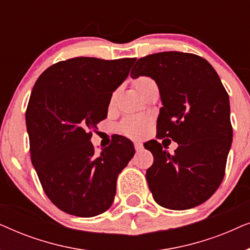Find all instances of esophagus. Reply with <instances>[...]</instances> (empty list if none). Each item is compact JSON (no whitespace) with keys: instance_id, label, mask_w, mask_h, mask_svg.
Listing matches in <instances>:
<instances>
[{"instance_id":"obj_1","label":"esophagus","mask_w":250,"mask_h":250,"mask_svg":"<svg viewBox=\"0 0 250 250\" xmlns=\"http://www.w3.org/2000/svg\"><path fill=\"white\" fill-rule=\"evenodd\" d=\"M134 148L136 151H141V150L143 149V145L141 142H134Z\"/></svg>"}]
</instances>
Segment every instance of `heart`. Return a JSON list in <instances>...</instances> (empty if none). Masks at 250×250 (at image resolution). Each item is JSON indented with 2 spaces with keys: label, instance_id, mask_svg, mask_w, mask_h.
Here are the masks:
<instances>
[{
  "label": "heart",
  "instance_id": "1",
  "mask_svg": "<svg viewBox=\"0 0 250 250\" xmlns=\"http://www.w3.org/2000/svg\"><path fill=\"white\" fill-rule=\"evenodd\" d=\"M155 83L151 78L146 76H140L134 81V87L135 90L139 92L140 94L142 93V91L145 90L146 87H148L149 85ZM114 101V97L111 98V102ZM149 125L148 118L142 117V116H131V117L125 118L123 121L121 125L122 132L124 133L126 136L132 139H138L141 138V136L145 134Z\"/></svg>",
  "mask_w": 250,
  "mask_h": 250
}]
</instances>
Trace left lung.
I'll list each match as a JSON object with an SVG mask.
<instances>
[{
  "mask_svg": "<svg viewBox=\"0 0 250 250\" xmlns=\"http://www.w3.org/2000/svg\"><path fill=\"white\" fill-rule=\"evenodd\" d=\"M131 76L155 80L163 102L157 138L179 145L170 155L156 140L145 143L153 156L146 174L153 199L174 210L205 203L223 181L232 143L230 101L217 73L204 58L169 51L139 59Z\"/></svg>",
  "mask_w": 250,
  "mask_h": 250,
  "instance_id": "8db88e82",
  "label": "left lung"
}]
</instances>
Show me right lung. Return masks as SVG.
Segmentation results:
<instances>
[{"label":"right lung","mask_w":250,"mask_h":250,"mask_svg":"<svg viewBox=\"0 0 250 250\" xmlns=\"http://www.w3.org/2000/svg\"><path fill=\"white\" fill-rule=\"evenodd\" d=\"M136 58H73L36 81L26 110L30 158L44 192L64 213L102 214L112 205L118 174L134 156L124 136L95 155L92 129L107 117L112 92Z\"/></svg>","instance_id":"right-lung-1"}]
</instances>
